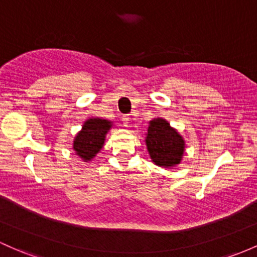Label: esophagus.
Wrapping results in <instances>:
<instances>
[{
  "label": "esophagus",
  "instance_id": "obj_1",
  "mask_svg": "<svg viewBox=\"0 0 257 257\" xmlns=\"http://www.w3.org/2000/svg\"><path fill=\"white\" fill-rule=\"evenodd\" d=\"M122 120H123V125L124 126H129V123H131V117L128 114L122 115Z\"/></svg>",
  "mask_w": 257,
  "mask_h": 257
}]
</instances>
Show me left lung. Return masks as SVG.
I'll return each instance as SVG.
<instances>
[{
    "label": "left lung",
    "instance_id": "8db88e82",
    "mask_svg": "<svg viewBox=\"0 0 257 257\" xmlns=\"http://www.w3.org/2000/svg\"><path fill=\"white\" fill-rule=\"evenodd\" d=\"M145 144L151 161L159 167H176L184 156V138L165 118L157 117L149 122Z\"/></svg>",
    "mask_w": 257,
    "mask_h": 257
}]
</instances>
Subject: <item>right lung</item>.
<instances>
[{"label": "right lung", "mask_w": 257, "mask_h": 257, "mask_svg": "<svg viewBox=\"0 0 257 257\" xmlns=\"http://www.w3.org/2000/svg\"><path fill=\"white\" fill-rule=\"evenodd\" d=\"M113 123L103 118H89L84 122L81 131L75 135L73 150L84 162H90L101 151L106 135Z\"/></svg>", "instance_id": "add662e5"}]
</instances>
